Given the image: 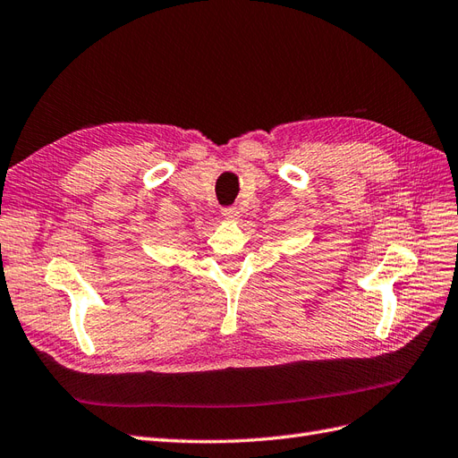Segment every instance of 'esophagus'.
<instances>
[{
    "label": "esophagus",
    "mask_w": 458,
    "mask_h": 458,
    "mask_svg": "<svg viewBox=\"0 0 458 458\" xmlns=\"http://www.w3.org/2000/svg\"><path fill=\"white\" fill-rule=\"evenodd\" d=\"M220 213L226 220H238V216H240L238 207H222Z\"/></svg>",
    "instance_id": "esophagus-1"
}]
</instances>
